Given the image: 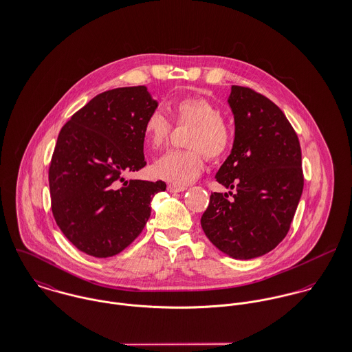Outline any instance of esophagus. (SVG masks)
<instances>
[{
	"mask_svg": "<svg viewBox=\"0 0 352 352\" xmlns=\"http://www.w3.org/2000/svg\"><path fill=\"white\" fill-rule=\"evenodd\" d=\"M187 188L186 187H182V186H175V184H169L168 186V191L169 192H183L186 191Z\"/></svg>",
	"mask_w": 352,
	"mask_h": 352,
	"instance_id": "34e87169",
	"label": "esophagus"
}]
</instances>
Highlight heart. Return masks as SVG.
Instances as JSON below:
<instances>
[{
    "label": "heart",
    "mask_w": 352,
    "mask_h": 352,
    "mask_svg": "<svg viewBox=\"0 0 352 352\" xmlns=\"http://www.w3.org/2000/svg\"><path fill=\"white\" fill-rule=\"evenodd\" d=\"M169 111L177 127H191L186 140L190 149L164 154L153 164L151 173L157 179L184 187L201 176L206 155L219 160L232 149L234 130L218 107L199 95L175 101ZM172 131L170 120L162 112L153 111L144 124L145 144L151 151H161L169 144Z\"/></svg>",
    "instance_id": "b5f03b06"
}]
</instances>
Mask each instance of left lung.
<instances>
[{
    "mask_svg": "<svg viewBox=\"0 0 352 352\" xmlns=\"http://www.w3.org/2000/svg\"><path fill=\"white\" fill-rule=\"evenodd\" d=\"M233 149L215 175L236 190L211 192L201 215L207 239L233 258L272 251L287 234L303 190L300 141L282 109L251 88L233 85Z\"/></svg>",
    "mask_w": 352,
    "mask_h": 352,
    "instance_id": "8db88e82",
    "label": "left lung"
}]
</instances>
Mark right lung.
Segmentation results:
<instances>
[{"instance_id": "1", "label": "right lung", "mask_w": 352, "mask_h": 352, "mask_svg": "<svg viewBox=\"0 0 352 352\" xmlns=\"http://www.w3.org/2000/svg\"><path fill=\"white\" fill-rule=\"evenodd\" d=\"M158 102L148 88L102 92L62 127L49 168L51 210L81 252L111 257L127 248L151 217L162 180H126L146 165L144 124Z\"/></svg>"}]
</instances>
